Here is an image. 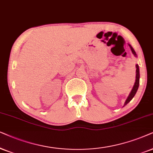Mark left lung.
<instances>
[{
    "mask_svg": "<svg viewBox=\"0 0 153 153\" xmlns=\"http://www.w3.org/2000/svg\"><path fill=\"white\" fill-rule=\"evenodd\" d=\"M129 47H130V48H131V50L132 53H133V54H134V55L135 56H136V52H135V51H134V50L133 49V48H132V47H131V45H130L129 44ZM136 81H135V83H134V85L133 88H132V89H131V92H130V94H129V97H127V100H126V101H125V105H124V106H125V105H127V103H129V101H131L132 99H133L134 97V96H135V94H136V91H137V90H138V86H139V78H140V74H139V67H138V64H136Z\"/></svg>",
    "mask_w": 153,
    "mask_h": 153,
    "instance_id": "1",
    "label": "left lung"
}]
</instances>
